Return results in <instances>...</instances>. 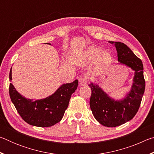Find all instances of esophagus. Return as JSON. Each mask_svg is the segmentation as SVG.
I'll return each instance as SVG.
<instances>
[{
    "mask_svg": "<svg viewBox=\"0 0 154 154\" xmlns=\"http://www.w3.org/2000/svg\"><path fill=\"white\" fill-rule=\"evenodd\" d=\"M79 85L81 86H82V85H85L87 84V79L86 77L83 76V77H81L79 79Z\"/></svg>",
    "mask_w": 154,
    "mask_h": 154,
    "instance_id": "34e87169",
    "label": "esophagus"
}]
</instances>
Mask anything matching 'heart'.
Segmentation results:
<instances>
[{
    "mask_svg": "<svg viewBox=\"0 0 154 154\" xmlns=\"http://www.w3.org/2000/svg\"><path fill=\"white\" fill-rule=\"evenodd\" d=\"M83 58L88 61H94L99 66H108L112 62V56L109 51H103V49L95 46H90L83 53Z\"/></svg>",
    "mask_w": 154,
    "mask_h": 154,
    "instance_id": "obj_1",
    "label": "heart"
}]
</instances>
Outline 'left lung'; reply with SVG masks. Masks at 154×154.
Here are the masks:
<instances>
[{"instance_id":"8db88e82","label":"left lung","mask_w":154,"mask_h":154,"mask_svg":"<svg viewBox=\"0 0 154 154\" xmlns=\"http://www.w3.org/2000/svg\"><path fill=\"white\" fill-rule=\"evenodd\" d=\"M109 43L116 47L119 64L134 71L133 83L129 93L120 100H115L109 96L98 84L90 83L88 85L92 90L90 106L95 119L100 124L116 127L130 121L137 113L145 92V82L141 60L124 43L113 41Z\"/></svg>"}]
</instances>
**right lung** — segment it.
<instances>
[{"mask_svg": "<svg viewBox=\"0 0 154 154\" xmlns=\"http://www.w3.org/2000/svg\"><path fill=\"white\" fill-rule=\"evenodd\" d=\"M9 79L12 80L11 69ZM77 86L78 80L76 79L72 83L62 85L48 97L33 100L22 96L10 83L9 96L18 113L26 123L38 127H50L63 118L72 94Z\"/></svg>", "mask_w": 154, "mask_h": 154, "instance_id": "obj_1", "label": "right lung"}]
</instances>
